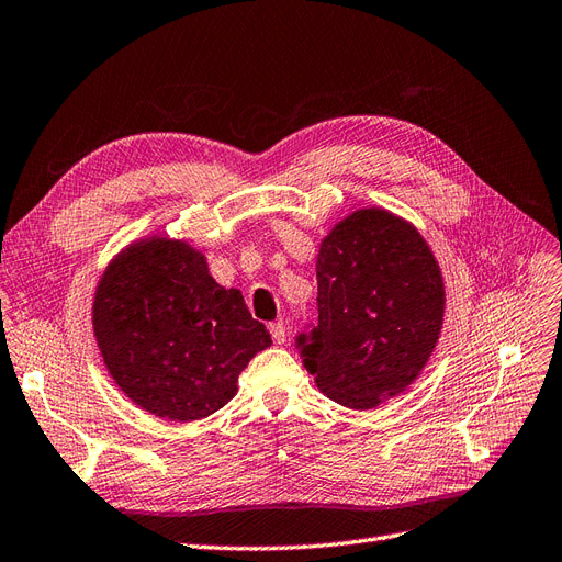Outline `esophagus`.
Listing matches in <instances>:
<instances>
[{"label":"esophagus","instance_id":"esophagus-1","mask_svg":"<svg viewBox=\"0 0 562 562\" xmlns=\"http://www.w3.org/2000/svg\"><path fill=\"white\" fill-rule=\"evenodd\" d=\"M269 335H272L274 344H283L285 341V325H283V321L269 323Z\"/></svg>","mask_w":562,"mask_h":562}]
</instances>
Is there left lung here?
Here are the masks:
<instances>
[{
    "label": "left lung",
    "instance_id": "obj_1",
    "mask_svg": "<svg viewBox=\"0 0 562 562\" xmlns=\"http://www.w3.org/2000/svg\"><path fill=\"white\" fill-rule=\"evenodd\" d=\"M318 325L297 348L318 391L348 409L404 393L441 335L447 290L420 232L381 206L358 209L321 241Z\"/></svg>",
    "mask_w": 562,
    "mask_h": 562
}]
</instances>
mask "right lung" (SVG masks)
Masks as SVG:
<instances>
[{"instance_id":"obj_1","label":"right lung","mask_w":562,"mask_h":562,"mask_svg":"<svg viewBox=\"0 0 562 562\" xmlns=\"http://www.w3.org/2000/svg\"><path fill=\"white\" fill-rule=\"evenodd\" d=\"M92 330L115 385L177 423L218 412L250 358L272 344L239 290L209 274L202 250L167 235L132 241L106 265Z\"/></svg>"}]
</instances>
